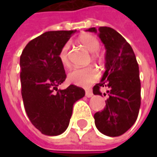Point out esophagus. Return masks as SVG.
<instances>
[{"label": "esophagus", "instance_id": "1", "mask_svg": "<svg viewBox=\"0 0 157 157\" xmlns=\"http://www.w3.org/2000/svg\"><path fill=\"white\" fill-rule=\"evenodd\" d=\"M94 94H93V93L90 91V90H87V91H85V96L86 97H88V98H90V97H92Z\"/></svg>", "mask_w": 157, "mask_h": 157}]
</instances>
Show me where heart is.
Wrapping results in <instances>:
<instances>
[{"label": "heart", "instance_id": "obj_1", "mask_svg": "<svg viewBox=\"0 0 157 157\" xmlns=\"http://www.w3.org/2000/svg\"><path fill=\"white\" fill-rule=\"evenodd\" d=\"M78 42L80 44H82L87 51L90 52H94L92 55V59L94 61L97 60L99 58V55L97 52L100 49V43L96 37L91 34H82L78 38ZM69 49L70 44L66 43L63 47L61 48L59 52V61L60 63L64 66L68 67L70 65L69 62ZM98 78V72L94 67H85V68H75L73 69L68 74V81L75 85L78 86H89L93 82H95V80Z\"/></svg>", "mask_w": 157, "mask_h": 157}]
</instances>
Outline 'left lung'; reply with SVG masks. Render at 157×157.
<instances>
[{"label": "left lung", "mask_w": 157, "mask_h": 157, "mask_svg": "<svg viewBox=\"0 0 157 157\" xmlns=\"http://www.w3.org/2000/svg\"><path fill=\"white\" fill-rule=\"evenodd\" d=\"M87 31L98 32L106 50L105 72L93 93L102 95L101 87H106L109 97L105 109L94 113L95 126L105 136H119L132 127L138 116L141 105L138 63L131 45L113 28L103 26L97 31L93 27Z\"/></svg>", "instance_id": "1"}]
</instances>
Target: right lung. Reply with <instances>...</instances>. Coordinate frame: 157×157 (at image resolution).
<instances>
[{
    "label": "right lung",
    "mask_w": 157,
    "mask_h": 157,
    "mask_svg": "<svg viewBox=\"0 0 157 157\" xmlns=\"http://www.w3.org/2000/svg\"><path fill=\"white\" fill-rule=\"evenodd\" d=\"M75 32H46L29 42L20 58L24 108L32 124L46 136H59L67 129L74 104L85 94L74 84L57 88L66 78L59 52Z\"/></svg>",
    "instance_id": "obj_1"
}]
</instances>
